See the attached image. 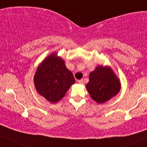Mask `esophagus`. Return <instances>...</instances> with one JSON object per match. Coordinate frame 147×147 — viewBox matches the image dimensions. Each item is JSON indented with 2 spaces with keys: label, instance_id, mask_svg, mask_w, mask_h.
I'll list each match as a JSON object with an SVG mask.
<instances>
[{
  "label": "esophagus",
  "instance_id": "esophagus-1",
  "mask_svg": "<svg viewBox=\"0 0 147 147\" xmlns=\"http://www.w3.org/2000/svg\"><path fill=\"white\" fill-rule=\"evenodd\" d=\"M77 82H78V83L80 84H84V80H83V79H80V80H78Z\"/></svg>",
  "mask_w": 147,
  "mask_h": 147
}]
</instances>
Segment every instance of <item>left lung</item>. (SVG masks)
<instances>
[{"instance_id": "left-lung-1", "label": "left lung", "mask_w": 147, "mask_h": 147, "mask_svg": "<svg viewBox=\"0 0 147 147\" xmlns=\"http://www.w3.org/2000/svg\"><path fill=\"white\" fill-rule=\"evenodd\" d=\"M86 88L91 98L102 104L116 96L121 90V81L108 65H98L89 74Z\"/></svg>"}]
</instances>
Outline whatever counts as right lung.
Listing matches in <instances>:
<instances>
[{"label":"right lung","mask_w":147,"mask_h":147,"mask_svg":"<svg viewBox=\"0 0 147 147\" xmlns=\"http://www.w3.org/2000/svg\"><path fill=\"white\" fill-rule=\"evenodd\" d=\"M74 77L65 66V61L54 52L38 65L34 76L37 93L51 103H56L65 96Z\"/></svg>","instance_id":"add662e5"}]
</instances>
